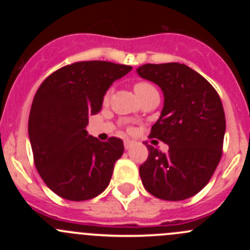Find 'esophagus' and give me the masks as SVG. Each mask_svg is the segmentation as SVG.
<instances>
[{"mask_svg": "<svg viewBox=\"0 0 250 250\" xmlns=\"http://www.w3.org/2000/svg\"><path fill=\"white\" fill-rule=\"evenodd\" d=\"M132 145H133V141L132 140H129V139H125V150H128V148L132 147Z\"/></svg>", "mask_w": 250, "mask_h": 250, "instance_id": "34e87169", "label": "esophagus"}]
</instances>
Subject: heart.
Returning <instances> with one entry per match:
<instances>
[{
    "mask_svg": "<svg viewBox=\"0 0 250 250\" xmlns=\"http://www.w3.org/2000/svg\"><path fill=\"white\" fill-rule=\"evenodd\" d=\"M134 90H135V94L138 95V97H140V95L145 94V93L150 92V90H155V88L152 87V85L150 84V83H146V82H138L135 83L134 85ZM110 94L111 92L109 90V92H106V94H105L104 97V102H109L110 99Z\"/></svg>",
    "mask_w": 250,
    "mask_h": 250,
    "instance_id": "heart-1",
    "label": "heart"
}]
</instances>
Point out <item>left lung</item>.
<instances>
[{
  "label": "left lung",
  "instance_id": "8db88e82",
  "mask_svg": "<svg viewBox=\"0 0 250 250\" xmlns=\"http://www.w3.org/2000/svg\"><path fill=\"white\" fill-rule=\"evenodd\" d=\"M137 72L163 92V109L150 138L169 146L163 153L147 145L148 157L139 167L144 188L161 200L192 197L210 180L223 153L226 122L220 98L184 64H146Z\"/></svg>",
  "mask_w": 250,
  "mask_h": 250
}]
</instances>
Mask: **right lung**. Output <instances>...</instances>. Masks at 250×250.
Instances as JSON below:
<instances>
[{
  "mask_svg": "<svg viewBox=\"0 0 250 250\" xmlns=\"http://www.w3.org/2000/svg\"><path fill=\"white\" fill-rule=\"evenodd\" d=\"M132 66L80 62L53 72L37 89L29 116V138L37 172L54 193L69 201L97 197L109 185L123 141L88 135V118Z\"/></svg>",
  "mask_w": 250,
  "mask_h": 250,
  "instance_id": "obj_1",
  "label": "right lung"
}]
</instances>
